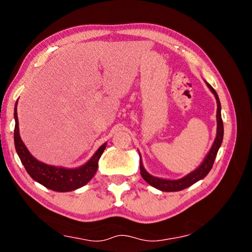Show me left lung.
<instances>
[{
  "mask_svg": "<svg viewBox=\"0 0 252 252\" xmlns=\"http://www.w3.org/2000/svg\"><path fill=\"white\" fill-rule=\"evenodd\" d=\"M208 88L210 89L211 92L215 95L216 100H217V136L215 139V142H213L212 147L210 149V151L208 152L207 157L204 158V160L199 167L189 174H187L186 177H183L181 179H178V180H167V179H161V178H157L151 176L146 169H144L141 158H140V172H141V176L144 179V181H147L149 185L157 188L161 191H167V192H172V191H180L186 189V188L192 186L193 183H195L199 180H201L204 177L207 176L210 171L213 162H215V159L217 157V153H218L219 148L222 143V139H223V123H222V119H221V104L219 101V96L217 94V92L215 91L210 84L206 82Z\"/></svg>",
  "mask_w": 252,
  "mask_h": 252,
  "instance_id": "1",
  "label": "left lung"
}]
</instances>
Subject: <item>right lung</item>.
I'll return each instance as SVG.
<instances>
[{"instance_id":"add662e5","label":"right lung","mask_w":252,"mask_h":252,"mask_svg":"<svg viewBox=\"0 0 252 252\" xmlns=\"http://www.w3.org/2000/svg\"><path fill=\"white\" fill-rule=\"evenodd\" d=\"M15 129H14V144L15 150L22 162L27 172L30 174L34 181L41 183L42 186L50 190L58 191V192H69L79 189L91 180L94 177L97 170V162L103 153L106 143L97 149V151L87 163L75 169H65L62 167H54V165L45 164L43 162L36 160L28 148L25 147L19 132V120L18 112H16V104L14 109Z\"/></svg>"}]
</instances>
